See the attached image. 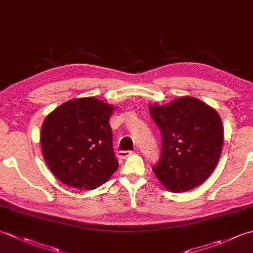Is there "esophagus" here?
Returning <instances> with one entry per match:
<instances>
[{
  "label": "esophagus",
  "mask_w": 253,
  "mask_h": 253,
  "mask_svg": "<svg viewBox=\"0 0 253 253\" xmlns=\"http://www.w3.org/2000/svg\"><path fill=\"white\" fill-rule=\"evenodd\" d=\"M133 152L132 151H117V157L120 159H126L127 157H129Z\"/></svg>",
  "instance_id": "obj_1"
}]
</instances>
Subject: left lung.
Instances as JSON below:
<instances>
[{"label":"left lung","instance_id":"left-lung-1","mask_svg":"<svg viewBox=\"0 0 253 253\" xmlns=\"http://www.w3.org/2000/svg\"><path fill=\"white\" fill-rule=\"evenodd\" d=\"M149 112L162 135L161 158L152 169L161 184L176 193L201 185L222 154L224 127L218 113L189 95L165 105L150 104Z\"/></svg>","mask_w":253,"mask_h":253}]
</instances>
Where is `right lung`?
<instances>
[{
    "instance_id": "1",
    "label": "right lung",
    "mask_w": 253,
    "mask_h": 253,
    "mask_svg": "<svg viewBox=\"0 0 253 253\" xmlns=\"http://www.w3.org/2000/svg\"><path fill=\"white\" fill-rule=\"evenodd\" d=\"M115 106L93 96L69 100L42 124L40 140L47 168L73 188L92 190L118 169L109 120Z\"/></svg>"
}]
</instances>
